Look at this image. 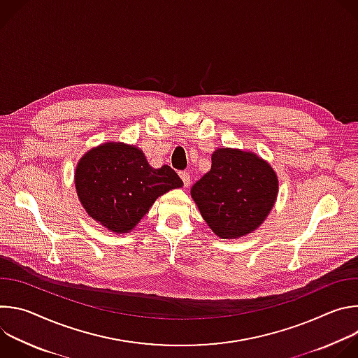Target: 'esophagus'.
Returning <instances> with one entry per match:
<instances>
[{
  "mask_svg": "<svg viewBox=\"0 0 358 358\" xmlns=\"http://www.w3.org/2000/svg\"><path fill=\"white\" fill-rule=\"evenodd\" d=\"M180 177H181V180H182L184 187H188V185L191 184V176H189V173L181 171V173H180Z\"/></svg>",
  "mask_w": 358,
  "mask_h": 358,
  "instance_id": "1",
  "label": "esophagus"
}]
</instances>
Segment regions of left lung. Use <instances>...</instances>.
Wrapping results in <instances>:
<instances>
[{
    "label": "left lung",
    "instance_id": "1",
    "mask_svg": "<svg viewBox=\"0 0 358 358\" xmlns=\"http://www.w3.org/2000/svg\"><path fill=\"white\" fill-rule=\"evenodd\" d=\"M211 162V170L191 188L202 218L222 239L255 231L275 203V171L258 156L241 150L218 148Z\"/></svg>",
    "mask_w": 358,
    "mask_h": 358
}]
</instances>
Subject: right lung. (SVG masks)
I'll return each instance as SVG.
<instances>
[{"label":"right lung","instance_id":"right-lung-1","mask_svg":"<svg viewBox=\"0 0 358 358\" xmlns=\"http://www.w3.org/2000/svg\"><path fill=\"white\" fill-rule=\"evenodd\" d=\"M75 184L86 213L117 234L133 229L159 196L182 187L170 166L152 169L141 150L123 143L87 151L76 167Z\"/></svg>","mask_w":358,"mask_h":358}]
</instances>
